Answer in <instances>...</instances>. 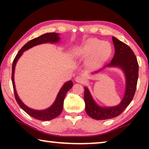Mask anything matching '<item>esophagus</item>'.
I'll use <instances>...</instances> for the list:
<instances>
[{
    "instance_id": "esophagus-1",
    "label": "esophagus",
    "mask_w": 149,
    "mask_h": 149,
    "mask_svg": "<svg viewBox=\"0 0 149 149\" xmlns=\"http://www.w3.org/2000/svg\"><path fill=\"white\" fill-rule=\"evenodd\" d=\"M75 81H76L77 83H84L85 81V79L84 77H83L81 76H78V77H77L76 78H75Z\"/></svg>"
}]
</instances>
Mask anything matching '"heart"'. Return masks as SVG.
<instances>
[{
	"instance_id": "heart-1",
	"label": "heart",
	"mask_w": 149,
	"mask_h": 149,
	"mask_svg": "<svg viewBox=\"0 0 149 149\" xmlns=\"http://www.w3.org/2000/svg\"><path fill=\"white\" fill-rule=\"evenodd\" d=\"M77 52L85 58L89 57L87 61L89 66L98 68L109 60L112 54V47L109 42L91 38L78 47Z\"/></svg>"
}]
</instances>
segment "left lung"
<instances>
[{
    "mask_svg": "<svg viewBox=\"0 0 149 149\" xmlns=\"http://www.w3.org/2000/svg\"><path fill=\"white\" fill-rule=\"evenodd\" d=\"M113 38L115 53L113 60L107 66H118L124 71L126 77V89L123 100L118 106L113 107H100L97 105L85 87L84 100L85 111L92 119L105 120L119 116L131 102L135 94L138 78V63L134 52L125 43Z\"/></svg>",
    "mask_w": 149,
    "mask_h": 149,
    "instance_id": "1",
    "label": "left lung"
}]
</instances>
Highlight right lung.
I'll use <instances>...</instances> for the list:
<instances>
[{
	"mask_svg": "<svg viewBox=\"0 0 149 149\" xmlns=\"http://www.w3.org/2000/svg\"><path fill=\"white\" fill-rule=\"evenodd\" d=\"M60 37H59L58 33H55V32H50V33H46L42 34V35L36 37L33 39L30 40L28 41L27 43L24 45L22 47L21 49L18 52L17 54L16 55L15 58H14L13 65H12V75H11V79H12V83H13V91L14 94H15V97L16 101L19 107L26 112L28 115H29L31 117H34V119L40 120V121H49L53 119L58 117L60 115L63 110V104H64V100L65 95H66V93L70 89L71 87H72V81H69L66 82L65 84L63 85L62 89L59 91L58 96L56 97V101L53 104L52 107L49 108V109L46 110H43V111H35V110L31 109L30 108L24 104L21 101V100L19 98L18 95L17 94L15 90V83H14V70H15V66L16 63H17L18 59L19 57L22 56V54L24 51L32 47L33 46L41 44V43H45V42H56L59 41Z\"/></svg>",
	"mask_w": 149,
	"mask_h": 149,
	"instance_id": "1",
	"label": "right lung"
}]
</instances>
